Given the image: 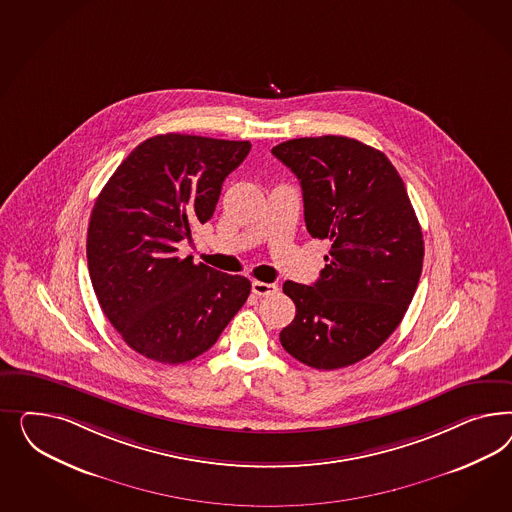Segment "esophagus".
I'll return each instance as SVG.
<instances>
[{
	"label": "esophagus",
	"instance_id": "obj_1",
	"mask_svg": "<svg viewBox=\"0 0 512 512\" xmlns=\"http://www.w3.org/2000/svg\"><path fill=\"white\" fill-rule=\"evenodd\" d=\"M251 291L257 296L274 295L278 293V285L276 283H264V281H253L251 283Z\"/></svg>",
	"mask_w": 512,
	"mask_h": 512
}]
</instances>
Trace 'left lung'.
Wrapping results in <instances>:
<instances>
[{"mask_svg": "<svg viewBox=\"0 0 512 512\" xmlns=\"http://www.w3.org/2000/svg\"><path fill=\"white\" fill-rule=\"evenodd\" d=\"M272 154L295 172L308 233L330 240L313 285L283 283L296 306L283 349L317 370L370 357L402 323L419 285V219L387 155L349 137L287 140Z\"/></svg>", "mask_w": 512, "mask_h": 512, "instance_id": "obj_1", "label": "left lung"}]
</instances>
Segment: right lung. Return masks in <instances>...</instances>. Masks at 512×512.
<instances>
[{
  "label": "right lung",
  "mask_w": 512,
  "mask_h": 512,
  "mask_svg": "<svg viewBox=\"0 0 512 512\" xmlns=\"http://www.w3.org/2000/svg\"><path fill=\"white\" fill-rule=\"evenodd\" d=\"M248 140L167 133L140 142L93 204L86 255L110 325L142 357L182 364L208 351L251 283L182 257L178 244L214 216Z\"/></svg>",
  "instance_id": "add662e5"
}]
</instances>
